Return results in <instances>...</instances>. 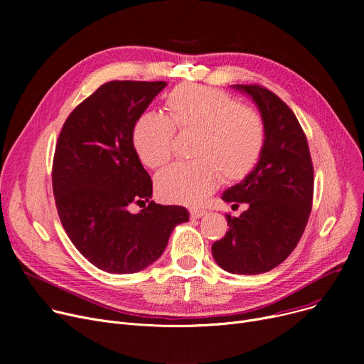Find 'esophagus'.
<instances>
[{
	"instance_id": "1",
	"label": "esophagus",
	"mask_w": 364,
	"mask_h": 364,
	"mask_svg": "<svg viewBox=\"0 0 364 364\" xmlns=\"http://www.w3.org/2000/svg\"><path fill=\"white\" fill-rule=\"evenodd\" d=\"M208 213L205 211V209H200V208H193L190 209V215H192V218H202L203 215H206Z\"/></svg>"
}]
</instances>
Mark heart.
<instances>
[{"instance_id": "b5f03b06", "label": "heart", "mask_w": 364, "mask_h": 364, "mask_svg": "<svg viewBox=\"0 0 364 364\" xmlns=\"http://www.w3.org/2000/svg\"><path fill=\"white\" fill-rule=\"evenodd\" d=\"M168 117L144 113L132 132V143L141 162L164 166L172 156L176 128L195 131L193 162H177L156 178L161 198L183 205H198L214 192L220 178L239 181L258 164L267 129L261 114L224 91L181 84L165 100Z\"/></svg>"}]
</instances>
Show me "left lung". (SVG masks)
<instances>
[{"label": "left lung", "mask_w": 364, "mask_h": 364, "mask_svg": "<svg viewBox=\"0 0 364 364\" xmlns=\"http://www.w3.org/2000/svg\"><path fill=\"white\" fill-rule=\"evenodd\" d=\"M232 88L257 105L267 137L254 169L221 195L233 206L246 203V211L227 214L230 228L213 245V257L232 274H261L298 245L311 213L314 172L307 137L288 105L259 85Z\"/></svg>", "instance_id": "obj_1"}]
</instances>
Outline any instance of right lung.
Segmentation results:
<instances>
[{
    "mask_svg": "<svg viewBox=\"0 0 364 364\" xmlns=\"http://www.w3.org/2000/svg\"><path fill=\"white\" fill-rule=\"evenodd\" d=\"M165 81H110L69 114L55 144L53 192L69 239L92 265L131 274L155 262L188 211L151 199L132 132ZM149 201L148 204L146 202ZM132 203H146L137 215Z\"/></svg>",
    "mask_w": 364,
    "mask_h": 364,
    "instance_id": "right-lung-1",
    "label": "right lung"
}]
</instances>
